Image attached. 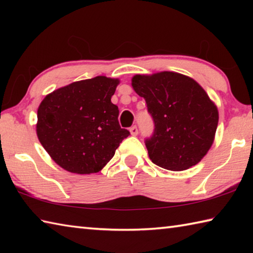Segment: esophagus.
<instances>
[{"mask_svg": "<svg viewBox=\"0 0 253 253\" xmlns=\"http://www.w3.org/2000/svg\"><path fill=\"white\" fill-rule=\"evenodd\" d=\"M130 134L132 135V136H136L137 134H138V128H137V126H132V127H130Z\"/></svg>", "mask_w": 253, "mask_h": 253, "instance_id": "esophagus-1", "label": "esophagus"}]
</instances>
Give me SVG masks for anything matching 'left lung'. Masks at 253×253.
<instances>
[{
  "mask_svg": "<svg viewBox=\"0 0 253 253\" xmlns=\"http://www.w3.org/2000/svg\"><path fill=\"white\" fill-rule=\"evenodd\" d=\"M131 81L154 123L153 134L145 138L152 162L169 170L198 164L211 147L219 122L204 89L192 78L169 71L137 75Z\"/></svg>",
  "mask_w": 253,
  "mask_h": 253,
  "instance_id": "obj_1",
  "label": "left lung"
}]
</instances>
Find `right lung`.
I'll use <instances>...</instances> for the list:
<instances>
[{
  "instance_id": "add662e5",
  "label": "right lung",
  "mask_w": 253,
  "mask_h": 253,
  "mask_svg": "<svg viewBox=\"0 0 253 253\" xmlns=\"http://www.w3.org/2000/svg\"><path fill=\"white\" fill-rule=\"evenodd\" d=\"M118 80H81L46 96L38 109L37 134L51 158L68 172L97 173L130 135L111 102Z\"/></svg>"
}]
</instances>
